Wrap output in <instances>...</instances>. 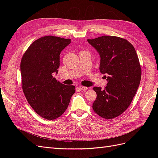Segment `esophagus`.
<instances>
[{
    "instance_id": "esophagus-1",
    "label": "esophagus",
    "mask_w": 158,
    "mask_h": 158,
    "mask_svg": "<svg viewBox=\"0 0 158 158\" xmlns=\"http://www.w3.org/2000/svg\"><path fill=\"white\" fill-rule=\"evenodd\" d=\"M78 88H80V89L81 90H86L88 89V87H85V86H82V85H80V86L78 87Z\"/></svg>"
}]
</instances>
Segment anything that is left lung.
Here are the masks:
<instances>
[{
  "label": "left lung",
  "mask_w": 158,
  "mask_h": 158,
  "mask_svg": "<svg viewBox=\"0 0 158 158\" xmlns=\"http://www.w3.org/2000/svg\"><path fill=\"white\" fill-rule=\"evenodd\" d=\"M88 42L99 53L100 73L107 81L104 89L94 88L97 98L92 107L100 117L111 119L125 111L135 97L141 80L139 60L135 47L123 38L103 35Z\"/></svg>",
  "instance_id": "left-lung-1"
}]
</instances>
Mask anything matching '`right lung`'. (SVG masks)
I'll use <instances>...</instances> for the list:
<instances>
[{"label": "right lung", "mask_w": 158, "mask_h": 158, "mask_svg": "<svg viewBox=\"0 0 158 158\" xmlns=\"http://www.w3.org/2000/svg\"><path fill=\"white\" fill-rule=\"evenodd\" d=\"M71 40L45 36L35 40L23 55L20 64L22 89L27 101L41 117L52 120L67 109L74 85L61 84L58 73L60 55Z\"/></svg>", "instance_id": "1"}]
</instances>
